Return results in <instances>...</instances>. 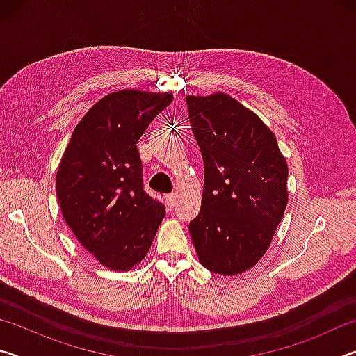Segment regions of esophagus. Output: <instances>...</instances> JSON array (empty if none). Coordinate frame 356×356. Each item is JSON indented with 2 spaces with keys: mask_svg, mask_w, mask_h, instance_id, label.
Returning a JSON list of instances; mask_svg holds the SVG:
<instances>
[{
  "mask_svg": "<svg viewBox=\"0 0 356 356\" xmlns=\"http://www.w3.org/2000/svg\"><path fill=\"white\" fill-rule=\"evenodd\" d=\"M176 200H177L176 193H171V195H166V204H168V207L174 209V206H176Z\"/></svg>",
  "mask_w": 356,
  "mask_h": 356,
  "instance_id": "esophagus-1",
  "label": "esophagus"
}]
</instances>
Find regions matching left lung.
<instances>
[{
    "instance_id": "obj_1",
    "label": "left lung",
    "mask_w": 356,
    "mask_h": 356,
    "mask_svg": "<svg viewBox=\"0 0 356 356\" xmlns=\"http://www.w3.org/2000/svg\"><path fill=\"white\" fill-rule=\"evenodd\" d=\"M204 160L201 212L190 236L202 267L234 276L268 250L287 206V161L262 119L225 92L186 95Z\"/></svg>"
}]
</instances>
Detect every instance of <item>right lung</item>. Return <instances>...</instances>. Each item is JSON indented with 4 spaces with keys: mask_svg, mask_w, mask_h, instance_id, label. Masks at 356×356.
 <instances>
[{
    "mask_svg": "<svg viewBox=\"0 0 356 356\" xmlns=\"http://www.w3.org/2000/svg\"><path fill=\"white\" fill-rule=\"evenodd\" d=\"M170 92L122 89L105 95L72 134L56 172V196L70 231L110 270L129 272L146 257L165 206L143 188L136 143Z\"/></svg>",
    "mask_w": 356,
    "mask_h": 356,
    "instance_id": "1",
    "label": "right lung"
}]
</instances>
